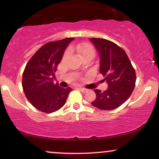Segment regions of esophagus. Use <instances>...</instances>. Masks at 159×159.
<instances>
[{"label": "esophagus", "mask_w": 159, "mask_h": 159, "mask_svg": "<svg viewBox=\"0 0 159 159\" xmlns=\"http://www.w3.org/2000/svg\"><path fill=\"white\" fill-rule=\"evenodd\" d=\"M77 89H78V90H81V92H84V93L86 92V91L87 90V89H85V88H82V87H77Z\"/></svg>", "instance_id": "34e87169"}]
</instances>
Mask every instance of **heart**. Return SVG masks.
Here are the masks:
<instances>
[{
    "label": "heart",
    "instance_id": "b5f03b06",
    "mask_svg": "<svg viewBox=\"0 0 159 159\" xmlns=\"http://www.w3.org/2000/svg\"><path fill=\"white\" fill-rule=\"evenodd\" d=\"M69 51L75 52L81 58L85 57H93L95 55V50L93 47L89 43H81V44L72 45L69 47ZM68 56V52H66L63 58H66Z\"/></svg>",
    "mask_w": 159,
    "mask_h": 159
}]
</instances>
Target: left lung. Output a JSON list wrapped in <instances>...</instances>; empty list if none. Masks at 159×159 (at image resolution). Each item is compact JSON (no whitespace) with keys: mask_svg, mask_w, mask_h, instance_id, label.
I'll return each instance as SVG.
<instances>
[{"mask_svg":"<svg viewBox=\"0 0 159 159\" xmlns=\"http://www.w3.org/2000/svg\"><path fill=\"white\" fill-rule=\"evenodd\" d=\"M100 57V73L108 85L105 91L94 90L96 98L91 104L98 109L114 110L130 97L136 81L135 71L126 53L113 42L91 38Z\"/></svg>","mask_w":159,"mask_h":159,"instance_id":"8db88e82","label":"left lung"}]
</instances>
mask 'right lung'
Wrapping results in <instances>:
<instances>
[{
	"instance_id": "1",
	"label": "right lung",
	"mask_w": 159,
	"mask_h": 159,
	"mask_svg": "<svg viewBox=\"0 0 159 159\" xmlns=\"http://www.w3.org/2000/svg\"><path fill=\"white\" fill-rule=\"evenodd\" d=\"M74 38L49 42L30 58L22 75V87L27 99L44 113L54 112L65 105L72 89L63 88L53 82L54 73L66 48Z\"/></svg>"
}]
</instances>
